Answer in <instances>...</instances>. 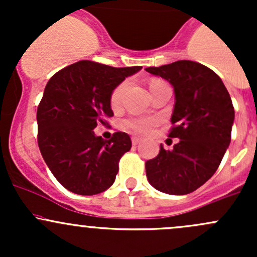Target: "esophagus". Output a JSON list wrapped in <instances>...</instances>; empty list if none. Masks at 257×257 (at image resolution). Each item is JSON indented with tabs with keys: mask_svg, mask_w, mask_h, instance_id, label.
Instances as JSON below:
<instances>
[{
	"mask_svg": "<svg viewBox=\"0 0 257 257\" xmlns=\"http://www.w3.org/2000/svg\"><path fill=\"white\" fill-rule=\"evenodd\" d=\"M139 142H141V139L137 138V137H133V138H132V143H133V145H138Z\"/></svg>",
	"mask_w": 257,
	"mask_h": 257,
	"instance_id": "1",
	"label": "esophagus"
}]
</instances>
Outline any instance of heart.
<instances>
[{
	"label": "heart",
	"instance_id": "b5f03b06",
	"mask_svg": "<svg viewBox=\"0 0 257 257\" xmlns=\"http://www.w3.org/2000/svg\"><path fill=\"white\" fill-rule=\"evenodd\" d=\"M159 83L163 82L162 80H153V82L150 83V89H152L154 85L159 84ZM126 87H128V83L123 82L114 88L112 94H110V105H112L113 109H116V108H119L121 105ZM157 118H129L124 121V126H125L126 129H129V131L133 132V133L138 134H148L155 125H157Z\"/></svg>",
	"mask_w": 257,
	"mask_h": 257
}]
</instances>
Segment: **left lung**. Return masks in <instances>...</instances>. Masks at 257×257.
I'll use <instances>...</instances> for the list:
<instances>
[{"mask_svg":"<svg viewBox=\"0 0 257 257\" xmlns=\"http://www.w3.org/2000/svg\"><path fill=\"white\" fill-rule=\"evenodd\" d=\"M174 88L170 138L173 150L145 163L148 181L170 195L193 193L214 175L231 141L235 112L231 98L214 71L193 61H177L145 68Z\"/></svg>","mask_w":257,"mask_h":257,"instance_id":"obj_1","label":"left lung"}]
</instances>
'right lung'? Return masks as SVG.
<instances>
[{
    "mask_svg": "<svg viewBox=\"0 0 257 257\" xmlns=\"http://www.w3.org/2000/svg\"><path fill=\"white\" fill-rule=\"evenodd\" d=\"M141 69L79 61L48 80L37 108L38 147L54 178L72 193L95 195L115 180L131 137L116 132L104 141L93 129L113 115L114 88Z\"/></svg>",
    "mask_w": 257,
    "mask_h": 257,
    "instance_id": "right-lung-1",
    "label": "right lung"
}]
</instances>
